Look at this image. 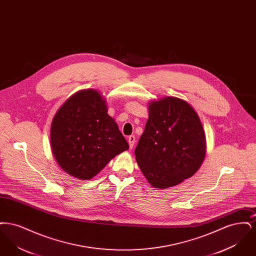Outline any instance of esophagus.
<instances>
[{"label":"esophagus","instance_id":"1","mask_svg":"<svg viewBox=\"0 0 256 256\" xmlns=\"http://www.w3.org/2000/svg\"><path fill=\"white\" fill-rule=\"evenodd\" d=\"M128 142L130 148H134V144H135V136H134V135H130V136H128Z\"/></svg>","mask_w":256,"mask_h":256}]
</instances>
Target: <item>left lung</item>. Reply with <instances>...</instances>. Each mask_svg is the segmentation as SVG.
I'll list each match as a JSON object with an SVG mask.
<instances>
[{"label":"left lung","instance_id":"1","mask_svg":"<svg viewBox=\"0 0 256 256\" xmlns=\"http://www.w3.org/2000/svg\"><path fill=\"white\" fill-rule=\"evenodd\" d=\"M148 111L135 156L148 182L165 189L198 170L206 156V135L196 112L180 98L152 102Z\"/></svg>","mask_w":256,"mask_h":256}]
</instances>
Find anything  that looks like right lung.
Returning a JSON list of instances; mask_svg holds the SVG:
<instances>
[{
    "instance_id": "1",
    "label": "right lung",
    "mask_w": 256,
    "mask_h": 256,
    "mask_svg": "<svg viewBox=\"0 0 256 256\" xmlns=\"http://www.w3.org/2000/svg\"><path fill=\"white\" fill-rule=\"evenodd\" d=\"M50 145L61 168L84 180L128 148L115 120L108 114L106 100L93 89L76 92L56 112Z\"/></svg>"
}]
</instances>
